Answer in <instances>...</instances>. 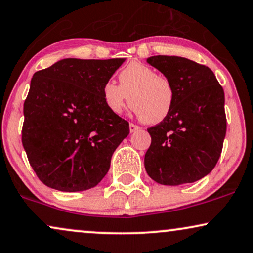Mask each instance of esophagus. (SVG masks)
Segmentation results:
<instances>
[{
	"mask_svg": "<svg viewBox=\"0 0 253 253\" xmlns=\"http://www.w3.org/2000/svg\"><path fill=\"white\" fill-rule=\"evenodd\" d=\"M139 129H140V127L137 126V125H134V124H132V123L129 124V132H130V133L136 132V130H139Z\"/></svg>",
	"mask_w": 253,
	"mask_h": 253,
	"instance_id": "34e87169",
	"label": "esophagus"
}]
</instances>
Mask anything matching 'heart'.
Instances as JSON below:
<instances>
[{
  "label": "heart",
  "mask_w": 253,
  "mask_h": 253,
  "mask_svg": "<svg viewBox=\"0 0 253 253\" xmlns=\"http://www.w3.org/2000/svg\"><path fill=\"white\" fill-rule=\"evenodd\" d=\"M119 84L106 82L102 95L105 105L114 114L123 113L129 100L134 113L147 124H158L172 110L174 87L166 76L157 75L151 67L130 62L118 75Z\"/></svg>",
  "instance_id": "heart-1"
}]
</instances>
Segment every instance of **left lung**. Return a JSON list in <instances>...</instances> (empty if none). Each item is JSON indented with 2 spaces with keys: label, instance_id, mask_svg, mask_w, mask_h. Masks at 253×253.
<instances>
[{
  "label": "left lung",
  "instance_id": "obj_1",
  "mask_svg": "<svg viewBox=\"0 0 253 253\" xmlns=\"http://www.w3.org/2000/svg\"><path fill=\"white\" fill-rule=\"evenodd\" d=\"M147 62L170 80L176 97L169 116L148 128L144 168L158 184L194 183L220 158L227 130L223 89L208 67L192 60L156 55Z\"/></svg>",
  "mask_w": 253,
  "mask_h": 253
}]
</instances>
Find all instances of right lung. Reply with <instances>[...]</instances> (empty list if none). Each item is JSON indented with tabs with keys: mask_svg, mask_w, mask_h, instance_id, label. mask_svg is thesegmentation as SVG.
<instances>
[{
	"mask_svg": "<svg viewBox=\"0 0 253 253\" xmlns=\"http://www.w3.org/2000/svg\"><path fill=\"white\" fill-rule=\"evenodd\" d=\"M125 59H63L36 72L24 102L22 143L46 186L62 192L95 187L129 124L107 109L103 85Z\"/></svg>",
	"mask_w": 253,
	"mask_h": 253,
	"instance_id": "obj_1",
	"label": "right lung"
}]
</instances>
